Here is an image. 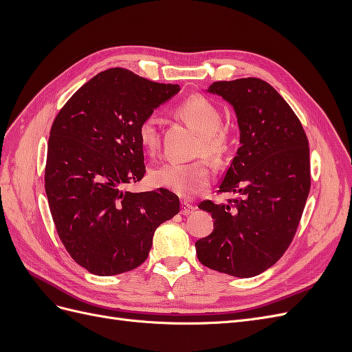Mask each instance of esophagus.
I'll return each mask as SVG.
<instances>
[{"instance_id":"esophagus-1","label":"esophagus","mask_w":352,"mask_h":352,"mask_svg":"<svg viewBox=\"0 0 352 352\" xmlns=\"http://www.w3.org/2000/svg\"><path fill=\"white\" fill-rule=\"evenodd\" d=\"M180 207H182V208H180V212H182V214L184 216H188V214H192V212L195 211V206H192V204H189V202L188 201H184L182 202V204H180Z\"/></svg>"}]
</instances>
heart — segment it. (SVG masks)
<instances>
[{
  "instance_id": "obj_1",
  "label": "heart",
  "mask_w": 352,
  "mask_h": 352,
  "mask_svg": "<svg viewBox=\"0 0 352 352\" xmlns=\"http://www.w3.org/2000/svg\"><path fill=\"white\" fill-rule=\"evenodd\" d=\"M177 114L199 135L197 155H204L212 163H220L230 151V136L221 127V114L207 98L192 95L177 107ZM162 120L157 113L146 114L138 126V136L148 151H155L160 142ZM157 186L172 192L190 197L207 188L211 182V172L206 162L194 163H166L158 166L151 173Z\"/></svg>"
}]
</instances>
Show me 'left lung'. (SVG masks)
<instances>
[{"instance_id": "obj_1", "label": "left lung", "mask_w": 352, "mask_h": 352, "mask_svg": "<svg viewBox=\"0 0 352 352\" xmlns=\"http://www.w3.org/2000/svg\"><path fill=\"white\" fill-rule=\"evenodd\" d=\"M235 109L241 146L219 192L226 204L201 202L214 230L195 242L201 264L252 278L278 261L295 236L310 192V148L294 110L258 78L219 80L208 87Z\"/></svg>"}]
</instances>
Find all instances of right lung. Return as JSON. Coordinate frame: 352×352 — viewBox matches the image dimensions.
I'll return each instance as SVG.
<instances>
[{"label":"right lung","mask_w":352,"mask_h":352,"mask_svg":"<svg viewBox=\"0 0 352 352\" xmlns=\"http://www.w3.org/2000/svg\"><path fill=\"white\" fill-rule=\"evenodd\" d=\"M180 91L126 69L98 73L51 126L45 192L60 241L89 273L111 276L146 260L155 229L179 212L167 189L124 190L145 175L138 126Z\"/></svg>","instance_id":"obj_1"}]
</instances>
